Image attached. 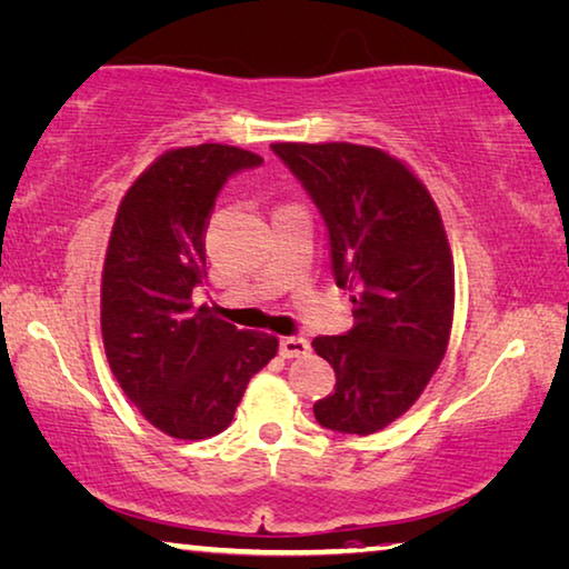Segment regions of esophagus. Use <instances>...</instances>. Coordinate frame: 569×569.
I'll return each instance as SVG.
<instances>
[{
  "label": "esophagus",
  "mask_w": 569,
  "mask_h": 569,
  "mask_svg": "<svg viewBox=\"0 0 569 569\" xmlns=\"http://www.w3.org/2000/svg\"><path fill=\"white\" fill-rule=\"evenodd\" d=\"M310 353V343L305 338H295V336H287L279 340V356L282 358H300V356H308Z\"/></svg>",
  "instance_id": "esophagus-1"
}]
</instances>
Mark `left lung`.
Masks as SVG:
<instances>
[{"label":"left lung","instance_id":"obj_1","mask_svg":"<svg viewBox=\"0 0 569 569\" xmlns=\"http://www.w3.org/2000/svg\"><path fill=\"white\" fill-rule=\"evenodd\" d=\"M320 208L353 328L318 336L336 391L315 401L322 427L373 435L422 395L450 343L456 267L440 208L407 162L351 142H274Z\"/></svg>","mask_w":569,"mask_h":569}]
</instances>
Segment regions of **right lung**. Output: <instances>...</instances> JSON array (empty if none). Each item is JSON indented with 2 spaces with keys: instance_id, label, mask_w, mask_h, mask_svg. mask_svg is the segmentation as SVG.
Masks as SVG:
<instances>
[{
  "instance_id": "right-lung-1",
  "label": "right lung",
  "mask_w": 569,
  "mask_h": 569,
  "mask_svg": "<svg viewBox=\"0 0 569 569\" xmlns=\"http://www.w3.org/2000/svg\"><path fill=\"white\" fill-rule=\"evenodd\" d=\"M261 157L231 144L157 157L121 198L101 272V336L113 379L157 430L206 440L231 425L277 336L239 330L200 305L206 229L226 178Z\"/></svg>"
}]
</instances>
